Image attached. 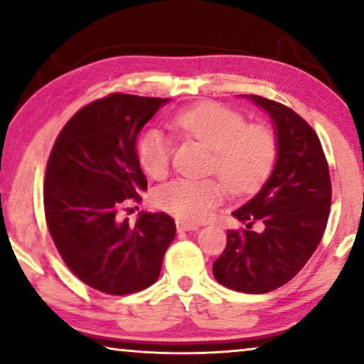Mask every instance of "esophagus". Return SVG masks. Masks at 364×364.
Instances as JSON below:
<instances>
[{
	"label": "esophagus",
	"mask_w": 364,
	"mask_h": 364,
	"mask_svg": "<svg viewBox=\"0 0 364 364\" xmlns=\"http://www.w3.org/2000/svg\"><path fill=\"white\" fill-rule=\"evenodd\" d=\"M177 225V230L178 232H188V230H197L198 225L197 223H192V222H187V220H182V218H178L176 222Z\"/></svg>",
	"instance_id": "esophagus-1"
}]
</instances>
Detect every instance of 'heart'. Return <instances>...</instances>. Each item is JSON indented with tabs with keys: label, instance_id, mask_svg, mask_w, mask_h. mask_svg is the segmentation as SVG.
<instances>
[{
	"label": "heart",
	"instance_id": "b5f03b06",
	"mask_svg": "<svg viewBox=\"0 0 364 364\" xmlns=\"http://www.w3.org/2000/svg\"><path fill=\"white\" fill-rule=\"evenodd\" d=\"M172 127L212 151L208 172H217L235 193L257 191L270 176L278 157V139L265 124H247L243 114L217 102H202L172 117ZM172 144L159 129L139 136L137 159L152 178L166 177ZM220 178L178 177L154 193L159 208L182 220H203L223 198Z\"/></svg>",
	"mask_w": 364,
	"mask_h": 364
}]
</instances>
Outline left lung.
I'll list each match as a JSON object with an SVG mask.
<instances>
[{
	"instance_id": "8db88e82",
	"label": "left lung",
	"mask_w": 364,
	"mask_h": 364,
	"mask_svg": "<svg viewBox=\"0 0 364 364\" xmlns=\"http://www.w3.org/2000/svg\"><path fill=\"white\" fill-rule=\"evenodd\" d=\"M248 99L270 116L278 157L260 192L232 213L245 228L227 232V247L212 270L220 285L260 295L290 282L320 245L330 215L331 182L310 124L280 102L255 94ZM255 225L260 231L251 228Z\"/></svg>"
}]
</instances>
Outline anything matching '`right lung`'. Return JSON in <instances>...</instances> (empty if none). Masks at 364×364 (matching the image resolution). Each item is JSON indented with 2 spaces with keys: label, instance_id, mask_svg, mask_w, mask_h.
Masks as SVG:
<instances>
[{
  "label": "right lung",
  "instance_id": "right-lung-1",
  "mask_svg": "<svg viewBox=\"0 0 364 364\" xmlns=\"http://www.w3.org/2000/svg\"><path fill=\"white\" fill-rule=\"evenodd\" d=\"M168 99L114 92L69 119L54 142L44 178V215L69 270L94 290L129 295L157 282L176 237L167 213L119 212L141 202L147 178L137 136Z\"/></svg>",
  "mask_w": 364,
  "mask_h": 364
}]
</instances>
